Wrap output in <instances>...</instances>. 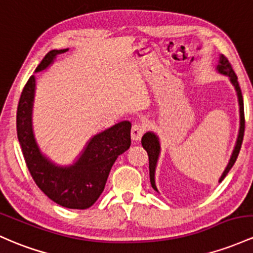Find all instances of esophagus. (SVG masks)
<instances>
[{"label": "esophagus", "instance_id": "esophagus-1", "mask_svg": "<svg viewBox=\"0 0 253 253\" xmlns=\"http://www.w3.org/2000/svg\"><path fill=\"white\" fill-rule=\"evenodd\" d=\"M144 132H145V125L140 124V122H135V124H133L132 131H131L132 139L134 141L139 140L141 135L144 134Z\"/></svg>", "mask_w": 253, "mask_h": 253}]
</instances>
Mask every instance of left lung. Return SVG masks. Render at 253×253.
<instances>
[{
	"label": "left lung",
	"instance_id": "left-lung-1",
	"mask_svg": "<svg viewBox=\"0 0 253 253\" xmlns=\"http://www.w3.org/2000/svg\"><path fill=\"white\" fill-rule=\"evenodd\" d=\"M218 73L223 74V76H227L229 78L230 83H232L233 86H234L235 91H237L238 95V102H239V113H240V126H239V133H238V138H237V143H235L234 150L232 152V156H230V160L227 165L226 169L222 173V175L218 180V182H221L222 180L226 177L228 171L232 169L233 166H234L235 161H237L238 155L240 152V148L241 144H243V139H244V131H245V116H244V101H243V95H241V90L239 83H238V77L237 74L234 73L233 71L232 65L229 63L228 59H227L224 55H221L220 56V61H218L217 68ZM141 145L143 148L146 150L149 156V170H150V182H151L152 188L155 191H157L156 184H155V171H156V166H157V161H158V156H160L161 152V146H160V139L154 132H146L145 134L143 135L141 138Z\"/></svg>",
	"mask_w": 253,
	"mask_h": 253
}]
</instances>
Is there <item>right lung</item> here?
I'll use <instances>...</instances> for the list:
<instances>
[{"mask_svg":"<svg viewBox=\"0 0 253 253\" xmlns=\"http://www.w3.org/2000/svg\"><path fill=\"white\" fill-rule=\"evenodd\" d=\"M68 49L51 50L36 72L48 68L57 55ZM36 79L30 77L16 112V132L30 174L42 192L52 202L68 209H87L103 192L116 158L131 146V122L121 121L98 133L86 144L79 158L71 166L55 165L44 156L36 143L32 129V107Z\"/></svg>","mask_w":253,"mask_h":253,"instance_id":"right-lung-1","label":"right lung"}]
</instances>
